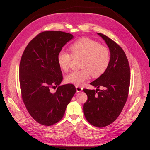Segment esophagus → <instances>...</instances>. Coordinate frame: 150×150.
I'll list each match as a JSON object with an SVG mask.
<instances>
[{"mask_svg": "<svg viewBox=\"0 0 150 150\" xmlns=\"http://www.w3.org/2000/svg\"><path fill=\"white\" fill-rule=\"evenodd\" d=\"M76 88L77 92H78V93L82 91V90H83V88H81V86H76Z\"/></svg>", "mask_w": 150, "mask_h": 150, "instance_id": "esophagus-1", "label": "esophagus"}]
</instances>
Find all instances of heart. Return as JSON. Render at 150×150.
<instances>
[{
	"mask_svg": "<svg viewBox=\"0 0 150 150\" xmlns=\"http://www.w3.org/2000/svg\"><path fill=\"white\" fill-rule=\"evenodd\" d=\"M71 55L64 51L59 52L57 61L63 71L69 69L73 59L81 58L79 67L81 69L71 72L66 76L67 83L81 85L91 76L98 78L102 76L110 62V54L108 49L97 41L88 38H81L72 43L69 47Z\"/></svg>",
	"mask_w": 150,
	"mask_h": 150,
	"instance_id": "1",
	"label": "heart"
}]
</instances>
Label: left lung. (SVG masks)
<instances>
[{
  "label": "left lung",
  "instance_id": "8db88e82",
  "mask_svg": "<svg viewBox=\"0 0 150 150\" xmlns=\"http://www.w3.org/2000/svg\"><path fill=\"white\" fill-rule=\"evenodd\" d=\"M110 51V62L104 73L90 84L96 90L84 89L88 100L84 104V114L91 125L103 128L111 124L121 112L128 96L130 67L122 49L114 40L101 33ZM102 86L104 89L98 88Z\"/></svg>",
  "mask_w": 150,
  "mask_h": 150
}]
</instances>
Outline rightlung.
I'll use <instances>...</instances> for the list:
<instances>
[{
    "instance_id": "1",
    "label": "right lung",
    "mask_w": 150,
    "mask_h": 150,
    "mask_svg": "<svg viewBox=\"0 0 150 150\" xmlns=\"http://www.w3.org/2000/svg\"><path fill=\"white\" fill-rule=\"evenodd\" d=\"M73 38L62 31H44L32 39L22 54L19 65L22 99L27 110L39 124L51 126L64 116L76 89L73 84L59 86L62 74L57 56ZM58 86L54 93L50 89Z\"/></svg>"
}]
</instances>
